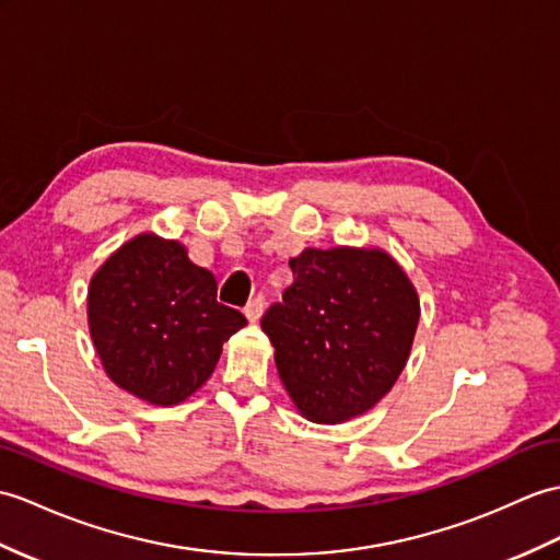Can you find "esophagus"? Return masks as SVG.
<instances>
[{"mask_svg": "<svg viewBox=\"0 0 560 560\" xmlns=\"http://www.w3.org/2000/svg\"><path fill=\"white\" fill-rule=\"evenodd\" d=\"M265 295H255V298H250L248 301V305H245V317H248L250 322H257L259 317H262V312H265Z\"/></svg>", "mask_w": 560, "mask_h": 560, "instance_id": "34e87169", "label": "esophagus"}]
</instances>
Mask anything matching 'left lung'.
<instances>
[{
	"label": "left lung",
	"mask_w": 560,
	"mask_h": 560,
	"mask_svg": "<svg viewBox=\"0 0 560 560\" xmlns=\"http://www.w3.org/2000/svg\"><path fill=\"white\" fill-rule=\"evenodd\" d=\"M262 329L285 392L307 420L336 424L392 392L410 355L420 301L382 250L307 248Z\"/></svg>",
	"instance_id": "left-lung-1"
}]
</instances>
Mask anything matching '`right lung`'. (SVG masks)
<instances>
[{
    "mask_svg": "<svg viewBox=\"0 0 560 560\" xmlns=\"http://www.w3.org/2000/svg\"><path fill=\"white\" fill-rule=\"evenodd\" d=\"M90 336L112 382L154 406H176L210 380L221 343L243 329V312L217 301L212 271L176 241H128L88 291Z\"/></svg>",
    "mask_w": 560,
    "mask_h": 560,
    "instance_id": "obj_1",
    "label": "right lung"
}]
</instances>
